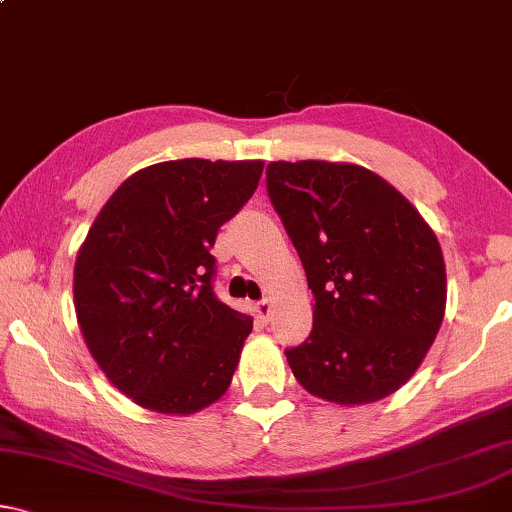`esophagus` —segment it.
I'll use <instances>...</instances> for the list:
<instances>
[{
    "label": "esophagus",
    "mask_w": 512,
    "mask_h": 512,
    "mask_svg": "<svg viewBox=\"0 0 512 512\" xmlns=\"http://www.w3.org/2000/svg\"><path fill=\"white\" fill-rule=\"evenodd\" d=\"M255 313L262 320H269V316H271V302H269V299H262V302H257L255 304Z\"/></svg>",
    "instance_id": "obj_1"
}]
</instances>
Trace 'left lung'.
<instances>
[{"label": "left lung", "instance_id": "left-lung-1", "mask_svg": "<svg viewBox=\"0 0 512 512\" xmlns=\"http://www.w3.org/2000/svg\"><path fill=\"white\" fill-rule=\"evenodd\" d=\"M267 192L313 295V330L285 351L299 384L339 405L398 391L447 302L433 229L398 189L353 163L274 161Z\"/></svg>", "mask_w": 512, "mask_h": 512}]
</instances>
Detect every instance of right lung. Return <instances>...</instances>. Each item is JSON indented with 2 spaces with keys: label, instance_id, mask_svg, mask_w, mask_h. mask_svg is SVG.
Here are the masks:
<instances>
[{
  "label": "right lung",
  "instance_id": "obj_1",
  "mask_svg": "<svg viewBox=\"0 0 512 512\" xmlns=\"http://www.w3.org/2000/svg\"><path fill=\"white\" fill-rule=\"evenodd\" d=\"M262 161L180 159L128 177L74 264L86 346L147 410L192 414L227 391L252 318L213 290L217 231L260 182Z\"/></svg>",
  "mask_w": 512,
  "mask_h": 512
}]
</instances>
